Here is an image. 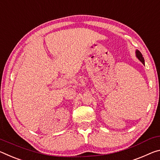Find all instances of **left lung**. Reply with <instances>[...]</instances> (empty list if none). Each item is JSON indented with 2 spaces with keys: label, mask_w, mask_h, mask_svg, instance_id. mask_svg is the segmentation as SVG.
Masks as SVG:
<instances>
[{
  "label": "left lung",
  "mask_w": 160,
  "mask_h": 160,
  "mask_svg": "<svg viewBox=\"0 0 160 160\" xmlns=\"http://www.w3.org/2000/svg\"><path fill=\"white\" fill-rule=\"evenodd\" d=\"M135 55H136V57H137V58L139 59L143 64H145V59L143 58L142 54H141V52L139 50H138V49H136L135 51Z\"/></svg>",
  "instance_id": "8db88e82"
}]
</instances>
